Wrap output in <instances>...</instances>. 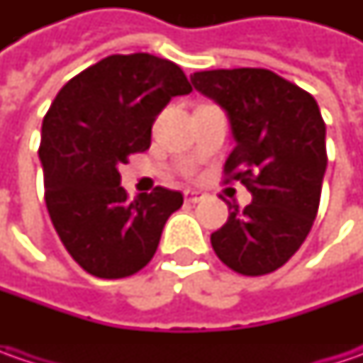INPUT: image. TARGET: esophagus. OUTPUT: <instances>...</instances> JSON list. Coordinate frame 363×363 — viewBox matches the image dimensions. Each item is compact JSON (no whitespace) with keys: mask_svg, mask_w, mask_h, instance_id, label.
<instances>
[{"mask_svg":"<svg viewBox=\"0 0 363 363\" xmlns=\"http://www.w3.org/2000/svg\"><path fill=\"white\" fill-rule=\"evenodd\" d=\"M184 198H186L188 203H198L200 200H203V194L202 191H194V189H186L184 191Z\"/></svg>","mask_w":363,"mask_h":363,"instance_id":"obj_1","label":"esophagus"}]
</instances>
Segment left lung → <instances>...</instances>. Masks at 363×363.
Here are the masks:
<instances>
[{
    "label": "left lung",
    "instance_id": "obj_1",
    "mask_svg": "<svg viewBox=\"0 0 363 363\" xmlns=\"http://www.w3.org/2000/svg\"><path fill=\"white\" fill-rule=\"evenodd\" d=\"M191 84L220 105L236 147L226 160V182L252 194L210 240L232 271L260 277L277 271L305 242L317 216L328 167L325 123L307 91L264 68L203 70Z\"/></svg>",
    "mask_w": 363,
    "mask_h": 363
}]
</instances>
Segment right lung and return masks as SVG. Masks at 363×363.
<instances>
[{"label":"right lung","mask_w":363,"mask_h":363,"mask_svg":"<svg viewBox=\"0 0 363 363\" xmlns=\"http://www.w3.org/2000/svg\"><path fill=\"white\" fill-rule=\"evenodd\" d=\"M191 84L153 54H113L70 78L42 123L40 161L50 220L92 277L123 279L153 258L184 196L167 188L127 200L119 165L151 145V127Z\"/></svg>","instance_id":"add662e5"}]
</instances>
